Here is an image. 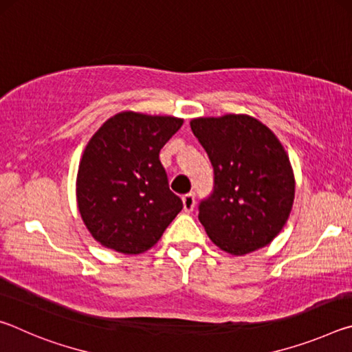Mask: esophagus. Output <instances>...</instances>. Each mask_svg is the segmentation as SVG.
Returning a JSON list of instances; mask_svg holds the SVG:
<instances>
[{
    "label": "esophagus",
    "instance_id": "1",
    "mask_svg": "<svg viewBox=\"0 0 352 352\" xmlns=\"http://www.w3.org/2000/svg\"><path fill=\"white\" fill-rule=\"evenodd\" d=\"M194 205H195V197H194V194H192V192L184 194V195H183V208H184V211H186V212H190V211L194 210Z\"/></svg>",
    "mask_w": 352,
    "mask_h": 352
}]
</instances>
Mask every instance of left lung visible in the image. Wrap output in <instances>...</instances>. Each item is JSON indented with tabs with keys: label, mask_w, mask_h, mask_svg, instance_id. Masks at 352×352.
<instances>
[{
	"label": "left lung",
	"mask_w": 352,
	"mask_h": 352,
	"mask_svg": "<svg viewBox=\"0 0 352 352\" xmlns=\"http://www.w3.org/2000/svg\"><path fill=\"white\" fill-rule=\"evenodd\" d=\"M190 129L214 169L212 192L199 204L210 239L236 256L265 247L287 222L295 195L281 142L247 115L197 118Z\"/></svg>",
	"instance_id": "left-lung-1"
}]
</instances>
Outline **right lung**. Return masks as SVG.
<instances>
[{"label": "right lung", "mask_w": 352, "mask_h": 352, "mask_svg": "<svg viewBox=\"0 0 352 352\" xmlns=\"http://www.w3.org/2000/svg\"><path fill=\"white\" fill-rule=\"evenodd\" d=\"M183 119L122 111L88 142L77 172V205L88 231L119 253L146 252L182 211L160 151Z\"/></svg>", "instance_id": "right-lung-1"}]
</instances>
